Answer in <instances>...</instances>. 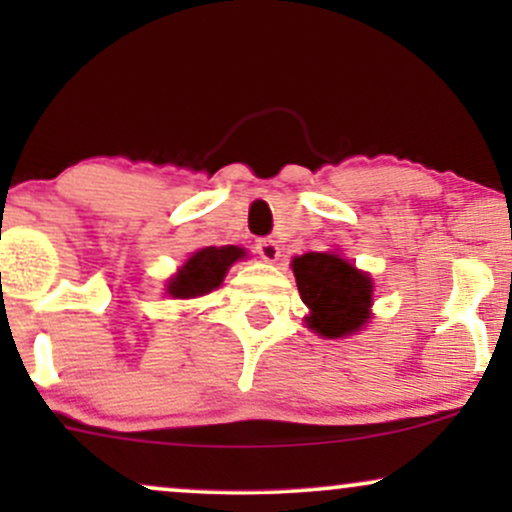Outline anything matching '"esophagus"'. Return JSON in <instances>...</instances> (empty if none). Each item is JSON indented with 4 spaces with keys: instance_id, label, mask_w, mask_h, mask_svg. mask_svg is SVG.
Masks as SVG:
<instances>
[{
    "instance_id": "1",
    "label": "esophagus",
    "mask_w": 512,
    "mask_h": 512,
    "mask_svg": "<svg viewBox=\"0 0 512 512\" xmlns=\"http://www.w3.org/2000/svg\"><path fill=\"white\" fill-rule=\"evenodd\" d=\"M255 250H257V255H260L264 262H276L281 257L279 243H276V240H272V238H260V240H257Z\"/></svg>"
}]
</instances>
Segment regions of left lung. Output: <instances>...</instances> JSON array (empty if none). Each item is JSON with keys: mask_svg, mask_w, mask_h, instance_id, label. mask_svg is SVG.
<instances>
[{"mask_svg": "<svg viewBox=\"0 0 512 512\" xmlns=\"http://www.w3.org/2000/svg\"><path fill=\"white\" fill-rule=\"evenodd\" d=\"M298 293L310 308L305 325L327 339L346 337L363 327L373 305V281L354 264L330 252H308L293 260Z\"/></svg>", "mask_w": 512, "mask_h": 512, "instance_id": "8db88e82", "label": "left lung"}]
</instances>
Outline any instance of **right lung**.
<instances>
[{
  "instance_id": "1",
  "label": "right lung",
  "mask_w": 512,
  "mask_h": 512,
  "mask_svg": "<svg viewBox=\"0 0 512 512\" xmlns=\"http://www.w3.org/2000/svg\"><path fill=\"white\" fill-rule=\"evenodd\" d=\"M240 257H245V252L236 248V245L199 250L182 264L180 272L168 281V293L173 298L204 296V293L214 291L216 286L221 284L228 267L236 260H240Z\"/></svg>"
}]
</instances>
